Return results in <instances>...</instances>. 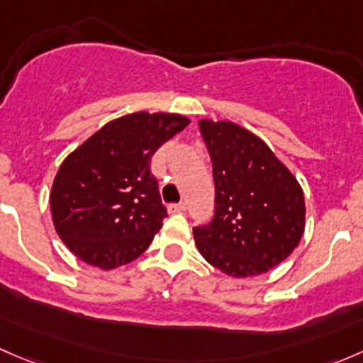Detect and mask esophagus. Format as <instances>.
I'll list each match as a JSON object with an SVG mask.
<instances>
[{
	"label": "esophagus",
	"instance_id": "34e87169",
	"mask_svg": "<svg viewBox=\"0 0 363 363\" xmlns=\"http://www.w3.org/2000/svg\"><path fill=\"white\" fill-rule=\"evenodd\" d=\"M182 211H186V203H172V205H168V212H170V214H175V212H182Z\"/></svg>",
	"mask_w": 363,
	"mask_h": 363
}]
</instances>
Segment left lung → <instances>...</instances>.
I'll return each mask as SVG.
<instances>
[{
    "instance_id": "obj_1",
    "label": "left lung",
    "mask_w": 363,
    "mask_h": 363,
    "mask_svg": "<svg viewBox=\"0 0 363 363\" xmlns=\"http://www.w3.org/2000/svg\"><path fill=\"white\" fill-rule=\"evenodd\" d=\"M216 186L214 219L193 228L200 255L232 277L269 272L298 246L306 202L269 145L232 121H199Z\"/></svg>"
}]
</instances>
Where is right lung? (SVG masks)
Instances as JSON below:
<instances>
[{
    "label": "right lung",
    "mask_w": 363,
    "mask_h": 363,
    "mask_svg": "<svg viewBox=\"0 0 363 363\" xmlns=\"http://www.w3.org/2000/svg\"><path fill=\"white\" fill-rule=\"evenodd\" d=\"M188 124L181 113H128L65 158L50 189V212L77 258L112 270L147 250L167 216L151 156Z\"/></svg>",
    "instance_id": "right-lung-1"
}]
</instances>
